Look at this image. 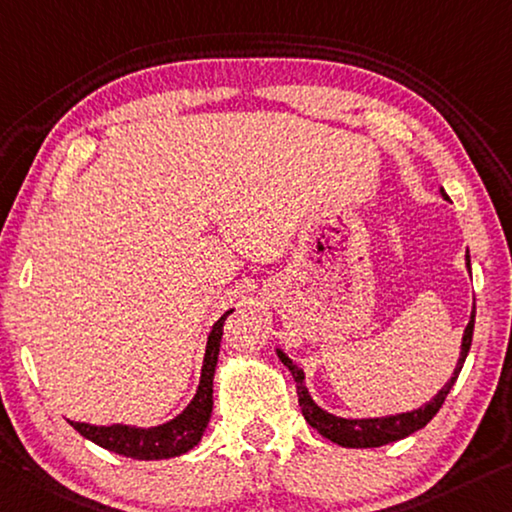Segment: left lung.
Returning <instances> with one entry per match:
<instances>
[{
	"instance_id": "1",
	"label": "left lung",
	"mask_w": 512,
	"mask_h": 512,
	"mask_svg": "<svg viewBox=\"0 0 512 512\" xmlns=\"http://www.w3.org/2000/svg\"><path fill=\"white\" fill-rule=\"evenodd\" d=\"M440 193L444 200H449L444 189H440ZM465 264H467V271L472 273V264H469V250L465 255ZM474 316H476V305H472L469 323H467L465 332H462L456 369H453L451 378L446 380V385L433 396L431 401L421 405V408L410 410V412H396V415H380V417H337V415H332V412L323 410L321 405L312 399L310 389H307V385H305V371L300 369L298 364L291 360L280 346L275 348V351H278V358L282 360V364H285V367L291 371V376H294V380H296L300 410H303L305 421L314 428V431H319L323 437H328L330 442L346 446V449H376V446L399 442V440H403V437L421 431V428H424L428 421L437 415V410L442 408L446 394H449L451 387L456 385L462 364H465V360H467L469 346H472V335H474Z\"/></svg>"
}]
</instances>
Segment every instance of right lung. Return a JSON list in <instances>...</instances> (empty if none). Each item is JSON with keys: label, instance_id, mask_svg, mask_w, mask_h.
Listing matches in <instances>:
<instances>
[{"label": "right lung", "instance_id": "1", "mask_svg": "<svg viewBox=\"0 0 512 512\" xmlns=\"http://www.w3.org/2000/svg\"><path fill=\"white\" fill-rule=\"evenodd\" d=\"M234 310H227L221 319L214 323L212 332L207 337L205 360L200 369V383L189 405L180 415L164 421L157 426H132V424H109V426H93L81 424V421H70L79 435L86 440L95 442L102 449L118 453V456L134 458V460H164L175 458L182 453L191 451L202 435L207 431L209 417L214 408V373L218 364V351H221L223 339V323Z\"/></svg>", "mask_w": 512, "mask_h": 512}]
</instances>
